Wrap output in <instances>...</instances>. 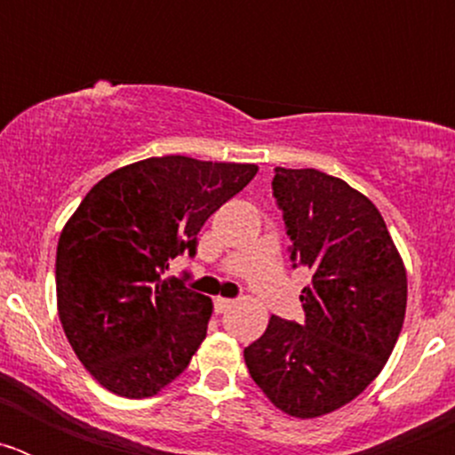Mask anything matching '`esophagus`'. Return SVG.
<instances>
[{
  "label": "esophagus",
  "mask_w": 455,
  "mask_h": 455,
  "mask_svg": "<svg viewBox=\"0 0 455 455\" xmlns=\"http://www.w3.org/2000/svg\"><path fill=\"white\" fill-rule=\"evenodd\" d=\"M232 305H235V300H232V299H220V296H219V299L214 300L216 312H225V309H230Z\"/></svg>",
  "instance_id": "34e87169"
}]
</instances>
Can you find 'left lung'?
Masks as SVG:
<instances>
[{
	"label": "left lung",
	"instance_id": "1",
	"mask_svg": "<svg viewBox=\"0 0 455 455\" xmlns=\"http://www.w3.org/2000/svg\"><path fill=\"white\" fill-rule=\"evenodd\" d=\"M291 262L312 271L305 323L271 316L243 357L275 408L299 419L347 405L380 373L408 300L403 259L376 204L315 168H275Z\"/></svg>",
	"mask_w": 455,
	"mask_h": 455
}]
</instances>
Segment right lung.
I'll use <instances>...</instances> for the list:
<instances>
[{
    "label": "right lung",
    "instance_id": "1",
    "mask_svg": "<svg viewBox=\"0 0 455 455\" xmlns=\"http://www.w3.org/2000/svg\"><path fill=\"white\" fill-rule=\"evenodd\" d=\"M255 175V164L152 156L108 172L68 220L56 248L59 319L108 392L155 396L188 367L212 299L164 273L196 255L204 220Z\"/></svg>",
    "mask_w": 455,
    "mask_h": 455
}]
</instances>
